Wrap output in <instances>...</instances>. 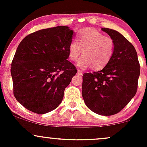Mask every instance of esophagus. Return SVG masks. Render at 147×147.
Returning <instances> with one entry per match:
<instances>
[{"instance_id":"esophagus-1","label":"esophagus","mask_w":147,"mask_h":147,"mask_svg":"<svg viewBox=\"0 0 147 147\" xmlns=\"http://www.w3.org/2000/svg\"><path fill=\"white\" fill-rule=\"evenodd\" d=\"M77 74H78L79 75H82V74H83V72H82V70H77Z\"/></svg>"}]
</instances>
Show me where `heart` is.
<instances>
[{
	"mask_svg": "<svg viewBox=\"0 0 147 147\" xmlns=\"http://www.w3.org/2000/svg\"><path fill=\"white\" fill-rule=\"evenodd\" d=\"M115 51L114 40L105 36L95 28H86L81 31L77 40H72L68 47V58L77 61L83 52V58L78 65L82 68L92 67L99 70L109 63Z\"/></svg>",
	"mask_w": 147,
	"mask_h": 147,
	"instance_id": "heart-1",
	"label": "heart"
}]
</instances>
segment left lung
I'll return each mask as SVG.
<instances>
[{
	"label": "left lung",
	"mask_w": 147,
	"mask_h": 147,
	"mask_svg": "<svg viewBox=\"0 0 147 147\" xmlns=\"http://www.w3.org/2000/svg\"><path fill=\"white\" fill-rule=\"evenodd\" d=\"M102 30L114 40V54L102 70L84 74L82 97L92 112L113 115L120 112L136 94L140 65L132 43L115 30Z\"/></svg>",
	"instance_id": "1"
}]
</instances>
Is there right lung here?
<instances>
[{
    "instance_id": "obj_1",
    "label": "right lung",
    "mask_w": 147,
    "mask_h": 147,
    "mask_svg": "<svg viewBox=\"0 0 147 147\" xmlns=\"http://www.w3.org/2000/svg\"><path fill=\"white\" fill-rule=\"evenodd\" d=\"M73 31L57 26L35 32L18 45L11 75L16 100L37 114L55 110L77 70L68 58Z\"/></svg>"
}]
</instances>
